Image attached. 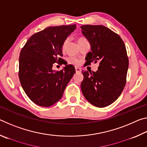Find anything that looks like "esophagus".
<instances>
[{
  "instance_id": "esophagus-1",
  "label": "esophagus",
  "mask_w": 147,
  "mask_h": 147,
  "mask_svg": "<svg viewBox=\"0 0 147 147\" xmlns=\"http://www.w3.org/2000/svg\"><path fill=\"white\" fill-rule=\"evenodd\" d=\"M75 70H76V73H80V72L82 71V69L80 68H79V67H76Z\"/></svg>"
}]
</instances>
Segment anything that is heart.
Masks as SVG:
<instances>
[{
  "instance_id": "1",
  "label": "heart",
  "mask_w": 147,
  "mask_h": 147,
  "mask_svg": "<svg viewBox=\"0 0 147 147\" xmlns=\"http://www.w3.org/2000/svg\"><path fill=\"white\" fill-rule=\"evenodd\" d=\"M83 39H84V38H78V39H77V41H78V42H80L82 40H83ZM67 43H68V39H65L63 44H62V50H63V51H64V50L65 49ZM69 62L73 64H74V65H79L80 64V61L76 58H71L70 59H69Z\"/></svg>"
}]
</instances>
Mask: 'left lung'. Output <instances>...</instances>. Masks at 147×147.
I'll list each match as a JSON object with an SVG mask.
<instances>
[{"label":"left lung","instance_id":"1","mask_svg":"<svg viewBox=\"0 0 147 147\" xmlns=\"http://www.w3.org/2000/svg\"><path fill=\"white\" fill-rule=\"evenodd\" d=\"M82 33L91 45L86 63L98 62L96 72L82 71L81 89L84 97L98 108L114 102L126 82L128 58L123 39L115 32L102 25H83Z\"/></svg>","mask_w":147,"mask_h":147}]
</instances>
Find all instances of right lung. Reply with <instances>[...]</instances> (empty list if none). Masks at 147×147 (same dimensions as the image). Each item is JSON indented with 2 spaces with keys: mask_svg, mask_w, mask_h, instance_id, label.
<instances>
[{
  "mask_svg": "<svg viewBox=\"0 0 147 147\" xmlns=\"http://www.w3.org/2000/svg\"><path fill=\"white\" fill-rule=\"evenodd\" d=\"M76 26L48 27L32 35L21 49L19 80L26 95L37 105L49 107L58 102L76 73L72 65L66 64L59 71L53 70L54 63L63 64L62 44Z\"/></svg>",
  "mask_w": 147,
  "mask_h": 147,
  "instance_id": "obj_1",
  "label": "right lung"
}]
</instances>
